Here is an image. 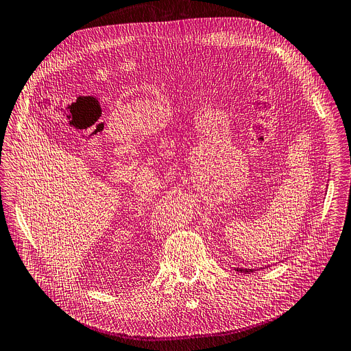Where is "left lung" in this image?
Listing matches in <instances>:
<instances>
[{
  "label": "left lung",
  "instance_id": "8db88e82",
  "mask_svg": "<svg viewBox=\"0 0 351 351\" xmlns=\"http://www.w3.org/2000/svg\"><path fill=\"white\" fill-rule=\"evenodd\" d=\"M236 271H237V272H243V274H250V272H252V271H255V269H254V268H251V269H247V268H245V269H244V268H237Z\"/></svg>",
  "mask_w": 351,
  "mask_h": 351
}]
</instances>
